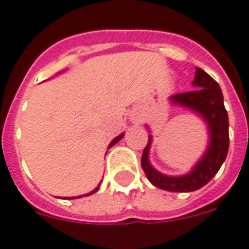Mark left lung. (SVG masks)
Listing matches in <instances>:
<instances>
[{"label":"left lung","instance_id":"1","mask_svg":"<svg viewBox=\"0 0 249 249\" xmlns=\"http://www.w3.org/2000/svg\"><path fill=\"white\" fill-rule=\"evenodd\" d=\"M196 90L176 93L170 97L174 104L194 110L204 119L210 132V144L207 152L189 174L184 176H167L149 162V149L152 136H149L141 157V167L148 180L154 186L167 192L189 193L198 190L208 184L225 162L229 150V117L224 105V96L218 83L203 69L196 68L193 81Z\"/></svg>","mask_w":249,"mask_h":249}]
</instances>
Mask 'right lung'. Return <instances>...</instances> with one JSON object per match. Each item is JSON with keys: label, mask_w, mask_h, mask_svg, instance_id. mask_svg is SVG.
<instances>
[{"label": "right lung", "mask_w": 249, "mask_h": 249, "mask_svg": "<svg viewBox=\"0 0 249 249\" xmlns=\"http://www.w3.org/2000/svg\"><path fill=\"white\" fill-rule=\"evenodd\" d=\"M122 137H123V134H121V135H119V136L115 137L114 140H113L112 142H110V144H109L108 149H109V148H112V146H113V145H114V144H117V142H118V141L121 140V139H122ZM99 186H100V185H99ZM99 186H96V188L93 189L92 192H90V193H89V194H86V196H91V194H93V193H96L97 190H99ZM74 198H77V196H73V198H71V199H74ZM78 198H81V196H78Z\"/></svg>", "instance_id": "obj_1"}]
</instances>
